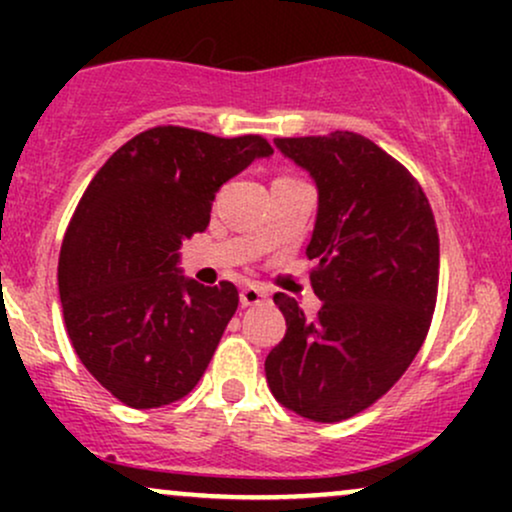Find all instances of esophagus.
I'll use <instances>...</instances> for the list:
<instances>
[{
    "label": "esophagus",
    "mask_w": 512,
    "mask_h": 512,
    "mask_svg": "<svg viewBox=\"0 0 512 512\" xmlns=\"http://www.w3.org/2000/svg\"><path fill=\"white\" fill-rule=\"evenodd\" d=\"M267 301V291L260 289V286H243V291H240V303H243V308H250V305H260Z\"/></svg>",
    "instance_id": "1"
}]
</instances>
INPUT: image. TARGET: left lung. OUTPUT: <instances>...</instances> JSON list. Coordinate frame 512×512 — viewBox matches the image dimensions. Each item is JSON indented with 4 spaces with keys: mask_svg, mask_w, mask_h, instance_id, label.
<instances>
[{
    "mask_svg": "<svg viewBox=\"0 0 512 512\" xmlns=\"http://www.w3.org/2000/svg\"><path fill=\"white\" fill-rule=\"evenodd\" d=\"M317 187L305 255L322 308L310 320L286 293V334L264 361L284 407L334 424L402 378L419 354L438 293V228L409 170L354 132L274 139Z\"/></svg>",
    "mask_w": 512,
    "mask_h": 512,
    "instance_id": "left-lung-1",
    "label": "left lung"
}]
</instances>
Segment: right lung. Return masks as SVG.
I'll list each match as a JSON object with an SVG mask.
<instances>
[{"instance_id": "add662e5", "label": "right lung", "mask_w": 512, "mask_h": 512, "mask_svg": "<svg viewBox=\"0 0 512 512\" xmlns=\"http://www.w3.org/2000/svg\"><path fill=\"white\" fill-rule=\"evenodd\" d=\"M272 154L257 134L154 127L86 187L57 267L64 325L88 373L127 407L175 402L207 370L238 289L182 276V240L209 226L223 182Z\"/></svg>"}]
</instances>
